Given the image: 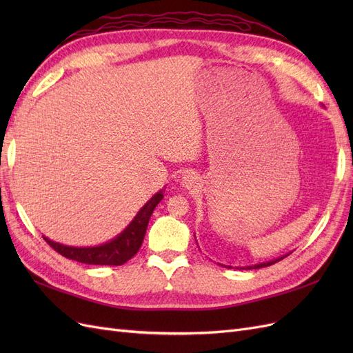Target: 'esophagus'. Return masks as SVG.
I'll return each mask as SVG.
<instances>
[{"label": "esophagus", "instance_id": "esophagus-1", "mask_svg": "<svg viewBox=\"0 0 353 353\" xmlns=\"http://www.w3.org/2000/svg\"><path fill=\"white\" fill-rule=\"evenodd\" d=\"M197 179L199 178L196 176L194 172H187V174L183 175V178H181V184H183L187 188H191V187H194L197 184Z\"/></svg>", "mask_w": 353, "mask_h": 353}]
</instances>
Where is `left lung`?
I'll return each instance as SVG.
<instances>
[{
	"label": "left lung",
	"instance_id": "left-lung-1",
	"mask_svg": "<svg viewBox=\"0 0 353 353\" xmlns=\"http://www.w3.org/2000/svg\"><path fill=\"white\" fill-rule=\"evenodd\" d=\"M196 237V236H194ZM290 253H287V254H284V256H281V258H276V259H272V261H270V262H263V263H256V265H252V266H241V270H259V268H265V266H270V265H272V263H275V262H279V261H281V259H284L285 256H288ZM228 268H231V266H228Z\"/></svg>",
	"mask_w": 353,
	"mask_h": 353
}]
</instances>
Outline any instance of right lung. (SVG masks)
<instances>
[{
	"mask_svg": "<svg viewBox=\"0 0 353 353\" xmlns=\"http://www.w3.org/2000/svg\"><path fill=\"white\" fill-rule=\"evenodd\" d=\"M162 199L163 190H160L150 200H147L145 205L138 210L134 219L128 223V227L108 243L90 245V248H77V245H66L52 241L46 236L42 237H44V240L52 249L68 259L88 265H122L130 261L140 250L148 221H150L153 210Z\"/></svg>",
	"mask_w": 353,
	"mask_h": 353,
	"instance_id": "obj_1",
	"label": "right lung"
}]
</instances>
